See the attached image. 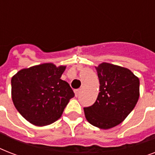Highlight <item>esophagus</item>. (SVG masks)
<instances>
[{"label":"esophagus","mask_w":155,"mask_h":155,"mask_svg":"<svg viewBox=\"0 0 155 155\" xmlns=\"http://www.w3.org/2000/svg\"><path fill=\"white\" fill-rule=\"evenodd\" d=\"M75 97H78V95L80 94V89H75Z\"/></svg>","instance_id":"obj_1"}]
</instances>
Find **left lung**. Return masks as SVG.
Instances as JSON below:
<instances>
[{"instance_id": "obj_1", "label": "left lung", "mask_w": 155, "mask_h": 155, "mask_svg": "<svg viewBox=\"0 0 155 155\" xmlns=\"http://www.w3.org/2000/svg\"><path fill=\"white\" fill-rule=\"evenodd\" d=\"M100 92L92 106L84 108L91 125L107 130L119 125L139 98V79L127 68L103 63L96 67Z\"/></svg>"}]
</instances>
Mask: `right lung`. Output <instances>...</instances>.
<instances>
[{
  "mask_svg": "<svg viewBox=\"0 0 155 155\" xmlns=\"http://www.w3.org/2000/svg\"><path fill=\"white\" fill-rule=\"evenodd\" d=\"M65 68L43 63L22 69L12 77L13 104L33 125L44 126L56 121L75 97L69 84L60 79Z\"/></svg>",
  "mask_w": 155,
  "mask_h": 155,
  "instance_id": "right-lung-1",
  "label": "right lung"
}]
</instances>
